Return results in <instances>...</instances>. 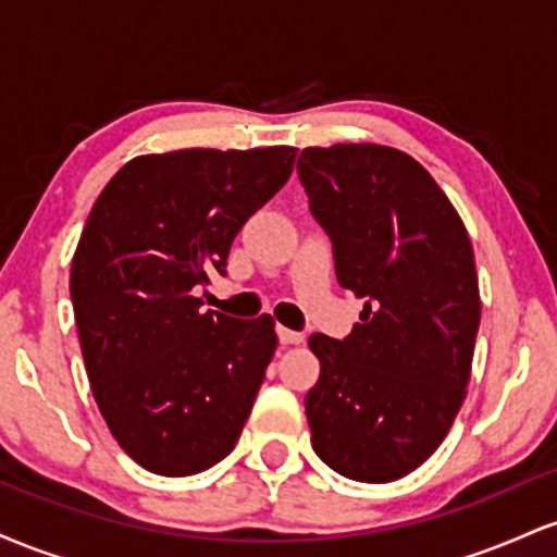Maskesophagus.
I'll list each match as a JSON object with an SVG mask.
<instances>
[{"label": "esophagus", "instance_id": "esophagus-1", "mask_svg": "<svg viewBox=\"0 0 557 557\" xmlns=\"http://www.w3.org/2000/svg\"><path fill=\"white\" fill-rule=\"evenodd\" d=\"M277 337H280V343H283V345L304 343V335H300V332L287 330V327H277Z\"/></svg>", "mask_w": 557, "mask_h": 557}]
</instances>
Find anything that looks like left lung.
<instances>
[{
  "label": "left lung",
  "mask_w": 557,
  "mask_h": 557,
  "mask_svg": "<svg viewBox=\"0 0 557 557\" xmlns=\"http://www.w3.org/2000/svg\"><path fill=\"white\" fill-rule=\"evenodd\" d=\"M298 177L330 235L337 283L363 298L343 341L311 335V445L337 474L393 482L443 443L466 398L479 332L469 233L417 159L389 146L304 149Z\"/></svg>",
  "instance_id": "left-lung-1"
}]
</instances>
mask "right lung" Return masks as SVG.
Instances as JSON below:
<instances>
[{"mask_svg":"<svg viewBox=\"0 0 557 557\" xmlns=\"http://www.w3.org/2000/svg\"><path fill=\"white\" fill-rule=\"evenodd\" d=\"M298 149H183L127 162L96 198L70 272L94 398L133 461L212 469L238 443L277 348L270 314L201 311L235 235L287 183Z\"/></svg>","mask_w":557,"mask_h":557,"instance_id":"add662e5","label":"right lung"}]
</instances>
